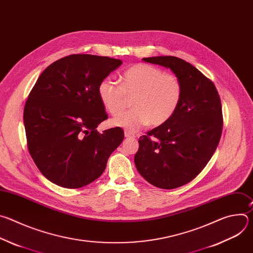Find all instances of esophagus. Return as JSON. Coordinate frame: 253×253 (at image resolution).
<instances>
[{"mask_svg": "<svg viewBox=\"0 0 253 253\" xmlns=\"http://www.w3.org/2000/svg\"><path fill=\"white\" fill-rule=\"evenodd\" d=\"M125 137H127V138H135V134H133L130 131H125Z\"/></svg>", "mask_w": 253, "mask_h": 253, "instance_id": "esophagus-1", "label": "esophagus"}]
</instances>
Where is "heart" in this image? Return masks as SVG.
<instances>
[{"instance_id":"heart-1","label":"heart","mask_w":253,"mask_h":253,"mask_svg":"<svg viewBox=\"0 0 253 253\" xmlns=\"http://www.w3.org/2000/svg\"><path fill=\"white\" fill-rule=\"evenodd\" d=\"M98 94L111 115L122 112L133 97V109L113 118L111 124L136 131L148 124L160 126L173 116L182 98V84L175 75L140 63L124 72L121 84L110 77L103 79Z\"/></svg>"}]
</instances>
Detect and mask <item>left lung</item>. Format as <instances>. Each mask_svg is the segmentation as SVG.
I'll return each mask as SVG.
<instances>
[{"label":"left lung","instance_id":"8db88e82","mask_svg":"<svg viewBox=\"0 0 253 253\" xmlns=\"http://www.w3.org/2000/svg\"><path fill=\"white\" fill-rule=\"evenodd\" d=\"M170 70L182 84L173 116L139 139L134 157L141 176L162 189L187 184L206 166L218 146L223 117L213 82L190 63L173 56L143 58Z\"/></svg>","mask_w":253,"mask_h":253}]
</instances>
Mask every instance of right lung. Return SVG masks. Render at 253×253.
I'll return each instance as SVG.
<instances>
[{"instance_id": "1", "label": "right lung", "mask_w": 253, "mask_h": 253, "mask_svg": "<svg viewBox=\"0 0 253 253\" xmlns=\"http://www.w3.org/2000/svg\"><path fill=\"white\" fill-rule=\"evenodd\" d=\"M121 64L109 57L70 55L48 66L31 90L24 108L27 145L51 182L65 188L90 184L122 143V128L96 129L108 118L99 84Z\"/></svg>"}]
</instances>
